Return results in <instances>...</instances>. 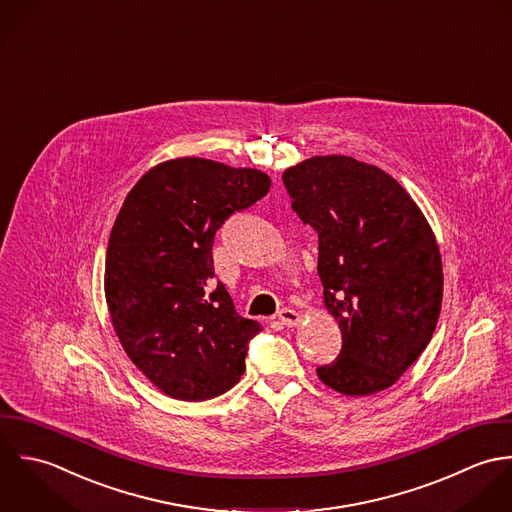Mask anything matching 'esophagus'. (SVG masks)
Listing matches in <instances>:
<instances>
[{
	"mask_svg": "<svg viewBox=\"0 0 512 512\" xmlns=\"http://www.w3.org/2000/svg\"><path fill=\"white\" fill-rule=\"evenodd\" d=\"M277 316H279V320H281L285 326H297V324L301 322V314H299L297 310H293V308H281Z\"/></svg>",
	"mask_w": 512,
	"mask_h": 512,
	"instance_id": "34e87169",
	"label": "esophagus"
}]
</instances>
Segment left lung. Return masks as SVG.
Masks as SVG:
<instances>
[{"label": "left lung", "instance_id": "8db88e82", "mask_svg": "<svg viewBox=\"0 0 512 512\" xmlns=\"http://www.w3.org/2000/svg\"><path fill=\"white\" fill-rule=\"evenodd\" d=\"M291 207L318 235L324 305L342 332L318 378L344 396L398 382L429 344L443 299L435 235L384 170L348 156H314L285 170Z\"/></svg>", "mask_w": 512, "mask_h": 512}]
</instances>
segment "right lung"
I'll list each match as a JSON object with an SVG mask.
<instances>
[{
  "instance_id": "right-lung-1",
  "label": "right lung",
  "mask_w": 512,
  "mask_h": 512,
  "mask_svg": "<svg viewBox=\"0 0 512 512\" xmlns=\"http://www.w3.org/2000/svg\"><path fill=\"white\" fill-rule=\"evenodd\" d=\"M271 188L253 168L178 158L146 172L112 225L104 295L136 368L166 396L202 402L245 372L257 320L237 314L213 273L215 231Z\"/></svg>"
}]
</instances>
